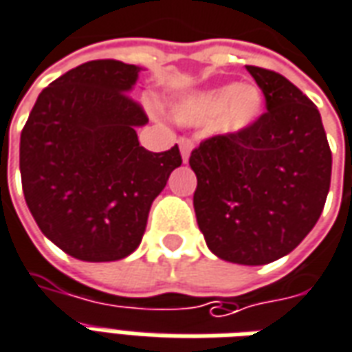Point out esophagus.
Masks as SVG:
<instances>
[{
    "label": "esophagus",
    "instance_id": "esophagus-1",
    "mask_svg": "<svg viewBox=\"0 0 352 352\" xmlns=\"http://www.w3.org/2000/svg\"><path fill=\"white\" fill-rule=\"evenodd\" d=\"M177 142H179V148H181L183 162H186L188 156H190V151H192V141H190V139H186V137H181Z\"/></svg>",
    "mask_w": 352,
    "mask_h": 352
}]
</instances>
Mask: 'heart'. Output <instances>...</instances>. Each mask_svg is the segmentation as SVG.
<instances>
[{
	"label": "heart",
	"mask_w": 352,
	"mask_h": 352,
	"mask_svg": "<svg viewBox=\"0 0 352 352\" xmlns=\"http://www.w3.org/2000/svg\"><path fill=\"white\" fill-rule=\"evenodd\" d=\"M261 93L253 85H223L200 91L175 107L183 124H215L217 131L236 135L248 129L261 114Z\"/></svg>",
	"instance_id": "1"
}]
</instances>
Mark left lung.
Returning <instances> with one entry per match:
<instances>
[{"instance_id": "obj_1", "label": "left lung", "mask_w": 352, "mask_h": 352, "mask_svg": "<svg viewBox=\"0 0 352 352\" xmlns=\"http://www.w3.org/2000/svg\"><path fill=\"white\" fill-rule=\"evenodd\" d=\"M267 112L236 135H215L190 154L194 211L211 252L267 265L294 252L320 217L331 151L320 112L282 74L245 66Z\"/></svg>"}]
</instances>
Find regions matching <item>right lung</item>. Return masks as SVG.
Returning <instances> with one entry per match:
<instances>
[{"label":"right lung","mask_w":352,"mask_h":352,"mask_svg":"<svg viewBox=\"0 0 352 352\" xmlns=\"http://www.w3.org/2000/svg\"><path fill=\"white\" fill-rule=\"evenodd\" d=\"M141 68L91 60L39 93L21 135L24 198L39 230L82 261H118L141 244L154 198L183 164L179 146L151 152L129 97Z\"/></svg>","instance_id":"add662e5"}]
</instances>
